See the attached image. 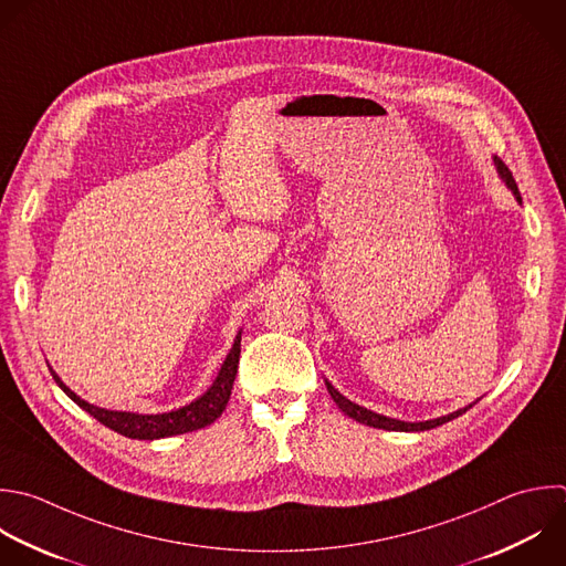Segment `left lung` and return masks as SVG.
I'll return each instance as SVG.
<instances>
[{
    "instance_id": "1",
    "label": "left lung",
    "mask_w": 566,
    "mask_h": 566,
    "mask_svg": "<svg viewBox=\"0 0 566 566\" xmlns=\"http://www.w3.org/2000/svg\"><path fill=\"white\" fill-rule=\"evenodd\" d=\"M495 166H497L500 177H502V179L506 181V186L513 190L515 199L522 203V197H520V190H517V184H515L511 170H509L497 157H495ZM325 385H327V391H329V396L334 398V402H336L349 418H354V420H358V422H363V424H369V427H376V429H389V431H424V429H433V427H440L442 422H449V420L458 418L460 413H464V411L471 407V405H469V407L458 409V411H453V413H449V416L433 418V420H424V422H405V420H394V418L380 416V413H376V411H369V409H365V407H360V405L347 400L345 396H340L329 382H325Z\"/></svg>"
}]
</instances>
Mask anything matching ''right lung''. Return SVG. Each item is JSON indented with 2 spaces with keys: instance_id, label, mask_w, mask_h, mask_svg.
Masks as SVG:
<instances>
[{
  "instance_id": "add662e5",
  "label": "right lung",
  "mask_w": 566,
  "mask_h": 566,
  "mask_svg": "<svg viewBox=\"0 0 566 566\" xmlns=\"http://www.w3.org/2000/svg\"><path fill=\"white\" fill-rule=\"evenodd\" d=\"M239 354H241V334L237 336L226 363L221 365L217 380L201 398H197L195 402H190L181 409H175L168 413H157V416H142V413H130V411H111V409L95 407V405L82 400L75 391H71L53 369H51V374L71 400H75L82 409H86L93 418H97L108 429H113L126 438L157 440V438L197 431L201 427H208L223 413V409L230 400V394H232V385H234V376H237V367H239Z\"/></svg>"
}]
</instances>
